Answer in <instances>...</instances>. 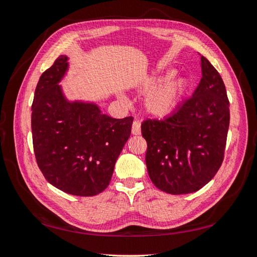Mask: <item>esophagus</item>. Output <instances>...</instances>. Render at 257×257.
<instances>
[{
	"instance_id": "esophagus-1",
	"label": "esophagus",
	"mask_w": 257,
	"mask_h": 257,
	"mask_svg": "<svg viewBox=\"0 0 257 257\" xmlns=\"http://www.w3.org/2000/svg\"><path fill=\"white\" fill-rule=\"evenodd\" d=\"M132 133L135 136H138L141 133V127H140V121L139 120H135L133 122V127H132Z\"/></svg>"
}]
</instances>
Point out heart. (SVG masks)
<instances>
[{
  "instance_id": "heart-1",
  "label": "heart",
  "mask_w": 257,
  "mask_h": 257,
  "mask_svg": "<svg viewBox=\"0 0 257 257\" xmlns=\"http://www.w3.org/2000/svg\"><path fill=\"white\" fill-rule=\"evenodd\" d=\"M157 83H159V80L155 79L149 87H152ZM183 86L184 83L182 79L168 81L165 85L160 86L159 88L147 96L145 100L146 110L156 117L167 116L176 106L178 98L183 90Z\"/></svg>"
}]
</instances>
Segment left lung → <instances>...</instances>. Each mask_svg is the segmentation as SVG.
Instances as JSON below:
<instances>
[{
  "mask_svg": "<svg viewBox=\"0 0 257 257\" xmlns=\"http://www.w3.org/2000/svg\"><path fill=\"white\" fill-rule=\"evenodd\" d=\"M201 69L193 95L170 116L141 123L149 177L158 189L170 194L203 188L224 159L230 101L221 75L204 56Z\"/></svg>",
  "mask_w": 257,
  "mask_h": 257,
  "instance_id": "obj_1",
  "label": "left lung"
}]
</instances>
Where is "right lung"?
Wrapping results in <instances>:
<instances>
[{"mask_svg":"<svg viewBox=\"0 0 257 257\" xmlns=\"http://www.w3.org/2000/svg\"><path fill=\"white\" fill-rule=\"evenodd\" d=\"M67 59L59 56L37 83L33 147L37 166L52 185L73 195L92 196L110 182L134 118L114 119L95 103L68 101L58 85L68 68Z\"/></svg>","mask_w":257,"mask_h":257,"instance_id":"1","label":"right lung"}]
</instances>
